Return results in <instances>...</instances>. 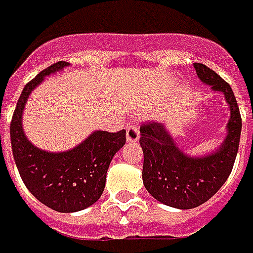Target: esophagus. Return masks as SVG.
I'll use <instances>...</instances> for the list:
<instances>
[{"label": "esophagus", "mask_w": 253, "mask_h": 253, "mask_svg": "<svg viewBox=\"0 0 253 253\" xmlns=\"http://www.w3.org/2000/svg\"><path fill=\"white\" fill-rule=\"evenodd\" d=\"M139 137H140L139 126L132 125V126H129V128L126 129V140L129 141V143H136V141L139 140Z\"/></svg>", "instance_id": "34e87169"}]
</instances>
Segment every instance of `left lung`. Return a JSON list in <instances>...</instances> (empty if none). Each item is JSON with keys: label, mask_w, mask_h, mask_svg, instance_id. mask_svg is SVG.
Returning <instances> with one entry per match:
<instances>
[{"label": "left lung", "mask_w": 253, "mask_h": 253, "mask_svg": "<svg viewBox=\"0 0 253 253\" xmlns=\"http://www.w3.org/2000/svg\"><path fill=\"white\" fill-rule=\"evenodd\" d=\"M193 68L200 82L221 92L229 106L230 117L221 146L209 154L189 155L164 124L151 123L140 128L143 184L159 203L180 210L199 207L221 189L232 173L241 135V116L232 87L209 66L193 64Z\"/></svg>", "instance_id": "8db88e82"}]
</instances>
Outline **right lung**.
I'll use <instances>...</instances> for the list:
<instances>
[{
	"instance_id": "1",
	"label": "right lung",
	"mask_w": 253,
	"mask_h": 253,
	"mask_svg": "<svg viewBox=\"0 0 253 253\" xmlns=\"http://www.w3.org/2000/svg\"><path fill=\"white\" fill-rule=\"evenodd\" d=\"M69 64L55 62L23 88L10 123V143L16 166L27 189L58 212H76L101 198L113 157L125 144V129L94 130L68 151L51 152L34 146L23 129V113L30 95L44 78L64 71Z\"/></svg>"
}]
</instances>
